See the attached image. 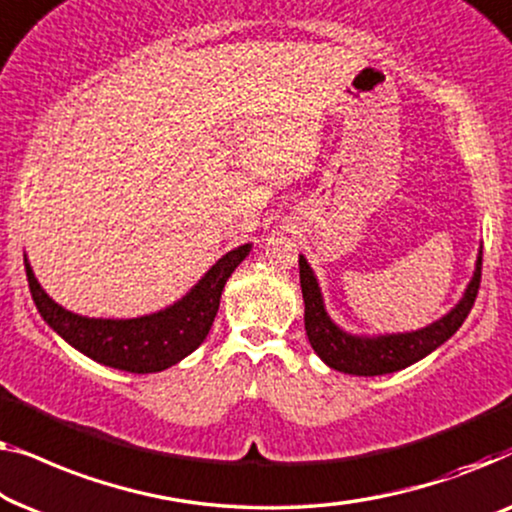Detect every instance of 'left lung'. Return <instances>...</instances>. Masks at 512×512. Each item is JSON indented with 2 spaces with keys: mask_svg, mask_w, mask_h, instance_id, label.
I'll return each instance as SVG.
<instances>
[{
  "mask_svg": "<svg viewBox=\"0 0 512 512\" xmlns=\"http://www.w3.org/2000/svg\"><path fill=\"white\" fill-rule=\"evenodd\" d=\"M482 273V246L475 262V271L464 297L452 308L448 315L436 320L434 325L408 331V334H387V336H355L343 331L331 322V318L322 304V294L318 287V278L313 276V269L308 266L306 257L299 255V280L301 294H304V322L306 334L313 350L327 366L352 376H383L406 369V366L420 362L429 352H434L438 345L448 341L455 331L469 318L473 301L478 297Z\"/></svg>",
  "mask_w": 512,
  "mask_h": 512,
  "instance_id": "8db88e82",
  "label": "left lung"
}]
</instances>
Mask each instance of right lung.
Wrapping results in <instances>:
<instances>
[{"label": "right lung", "mask_w": 512, "mask_h": 512, "mask_svg": "<svg viewBox=\"0 0 512 512\" xmlns=\"http://www.w3.org/2000/svg\"><path fill=\"white\" fill-rule=\"evenodd\" d=\"M250 243L220 257L204 278L174 306L132 320L83 318L55 304L43 292L25 257L27 283L41 318L69 345L95 362L129 373H157L185 359L204 343L220 306V294L246 255Z\"/></svg>", "instance_id": "add662e5"}]
</instances>
